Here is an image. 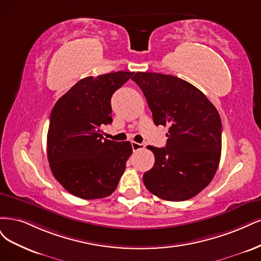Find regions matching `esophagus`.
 <instances>
[{"label": "esophagus", "instance_id": "34e87169", "mask_svg": "<svg viewBox=\"0 0 261 261\" xmlns=\"http://www.w3.org/2000/svg\"><path fill=\"white\" fill-rule=\"evenodd\" d=\"M131 145H132L133 152H137V150L143 149V148L145 147V145L143 144V143H138V142H131Z\"/></svg>", "mask_w": 261, "mask_h": 261}]
</instances>
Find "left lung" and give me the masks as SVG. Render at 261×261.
Instances as JSON below:
<instances>
[{"label":"left lung","instance_id":"8db88e82","mask_svg":"<svg viewBox=\"0 0 261 261\" xmlns=\"http://www.w3.org/2000/svg\"><path fill=\"white\" fill-rule=\"evenodd\" d=\"M132 80L144 93L154 123L169 127L166 147L147 146L155 164L143 182L166 200L194 197L212 182L219 166V113L203 92L174 75L137 72Z\"/></svg>","mask_w":261,"mask_h":261}]
</instances>
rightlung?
<instances>
[{
    "mask_svg": "<svg viewBox=\"0 0 261 261\" xmlns=\"http://www.w3.org/2000/svg\"><path fill=\"white\" fill-rule=\"evenodd\" d=\"M134 72L81 79L57 100L49 117L47 159L55 179L83 199L104 198L117 189L132 154L129 141L104 139L111 124V98Z\"/></svg>",
    "mask_w": 261,
    "mask_h": 261,
    "instance_id": "obj_1",
    "label": "right lung"
}]
</instances>
